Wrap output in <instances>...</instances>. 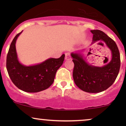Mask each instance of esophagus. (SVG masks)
<instances>
[{
  "label": "esophagus",
  "instance_id": "1",
  "mask_svg": "<svg viewBox=\"0 0 126 126\" xmlns=\"http://www.w3.org/2000/svg\"><path fill=\"white\" fill-rule=\"evenodd\" d=\"M65 60H69L71 59V57H70V56L69 53H65Z\"/></svg>",
  "mask_w": 126,
  "mask_h": 126
}]
</instances>
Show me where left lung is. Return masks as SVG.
Wrapping results in <instances>:
<instances>
[{
    "label": "left lung",
    "mask_w": 126,
    "mask_h": 126,
    "mask_svg": "<svg viewBox=\"0 0 126 126\" xmlns=\"http://www.w3.org/2000/svg\"><path fill=\"white\" fill-rule=\"evenodd\" d=\"M93 34L92 44L103 41L111 51V61L103 66L89 64L80 53H72L75 64L73 77L76 85L83 91L99 93L112 85L118 76L120 67V53L115 41L99 30H91Z\"/></svg>",
    "instance_id": "left-lung-1"
}]
</instances>
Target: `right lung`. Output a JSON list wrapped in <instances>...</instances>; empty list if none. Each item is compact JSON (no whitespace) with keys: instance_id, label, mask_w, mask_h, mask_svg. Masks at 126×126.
I'll list each match as a JSON object with an SVG mask.
<instances>
[{"instance_id":"add662e5","label":"right lung","mask_w":126,"mask_h":126,"mask_svg":"<svg viewBox=\"0 0 126 126\" xmlns=\"http://www.w3.org/2000/svg\"><path fill=\"white\" fill-rule=\"evenodd\" d=\"M22 32L15 36L10 45L7 56V70L14 84L20 90L30 93L40 92L53 83L56 72L64 61L65 54L59 58H49L37 65H22L18 60L15 46Z\"/></svg>"}]
</instances>
